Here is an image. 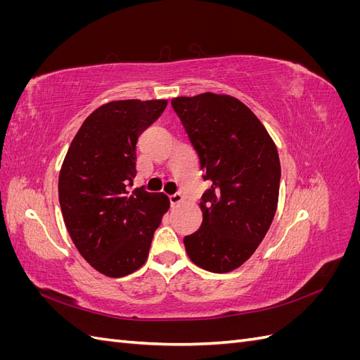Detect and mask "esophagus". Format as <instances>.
Masks as SVG:
<instances>
[{"mask_svg": "<svg viewBox=\"0 0 360 360\" xmlns=\"http://www.w3.org/2000/svg\"><path fill=\"white\" fill-rule=\"evenodd\" d=\"M183 201V195L180 193V192H176V193H172V195H169V202L172 204V205H176V204H180Z\"/></svg>", "mask_w": 360, "mask_h": 360, "instance_id": "obj_1", "label": "esophagus"}]
</instances>
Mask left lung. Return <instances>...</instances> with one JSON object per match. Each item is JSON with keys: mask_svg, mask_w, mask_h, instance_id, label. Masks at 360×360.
Segmentation results:
<instances>
[{"mask_svg": "<svg viewBox=\"0 0 360 360\" xmlns=\"http://www.w3.org/2000/svg\"><path fill=\"white\" fill-rule=\"evenodd\" d=\"M198 153L207 189L202 224L183 238L192 263L226 274L240 267L263 242L274 221L281 163L274 139L236 97L202 93L171 101Z\"/></svg>", "mask_w": 360, "mask_h": 360, "instance_id": "8db88e82", "label": "left lung"}]
</instances>
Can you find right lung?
<instances>
[{
    "label": "right lung",
    "mask_w": 360,
    "mask_h": 360,
    "mask_svg": "<svg viewBox=\"0 0 360 360\" xmlns=\"http://www.w3.org/2000/svg\"><path fill=\"white\" fill-rule=\"evenodd\" d=\"M167 101H115L97 108L64 158L58 200L72 240L101 274L120 278L146 263L155 231L169 209L165 193L136 188V143Z\"/></svg>",
    "instance_id": "add662e5"
}]
</instances>
